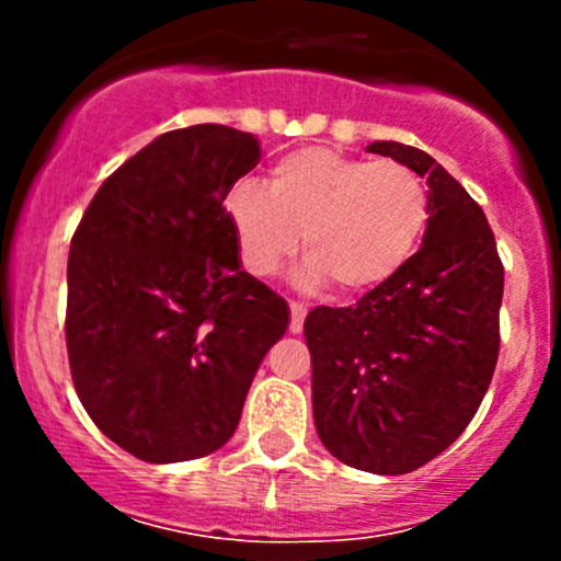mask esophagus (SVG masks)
I'll use <instances>...</instances> for the list:
<instances>
[{
	"label": "esophagus",
	"mask_w": 561,
	"mask_h": 561,
	"mask_svg": "<svg viewBox=\"0 0 561 561\" xmlns=\"http://www.w3.org/2000/svg\"><path fill=\"white\" fill-rule=\"evenodd\" d=\"M304 317H307V307H304V304L290 301V333L304 331Z\"/></svg>",
	"instance_id": "1"
}]
</instances>
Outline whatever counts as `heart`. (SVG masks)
Instances as JSON below:
<instances>
[{
	"label": "heart",
	"mask_w": 561,
	"mask_h": 561,
	"mask_svg": "<svg viewBox=\"0 0 561 561\" xmlns=\"http://www.w3.org/2000/svg\"><path fill=\"white\" fill-rule=\"evenodd\" d=\"M225 211L252 274H274L301 236L304 285L328 279L342 296H358L410 263L432 201L421 175L401 162L355 160L309 146L279 157L265 190L252 181L236 184Z\"/></svg>",
	"instance_id": "obj_1"
}]
</instances>
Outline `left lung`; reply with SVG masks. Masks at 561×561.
Here are the masks:
<instances>
[{
  "instance_id": "obj_1",
  "label": "left lung",
  "mask_w": 561,
  "mask_h": 561,
  "mask_svg": "<svg viewBox=\"0 0 561 561\" xmlns=\"http://www.w3.org/2000/svg\"><path fill=\"white\" fill-rule=\"evenodd\" d=\"M428 184L421 249L355 307H317L314 426L328 454L375 474H404L456 443L483 401L500 355L505 268L483 208L434 157L375 140Z\"/></svg>"
}]
</instances>
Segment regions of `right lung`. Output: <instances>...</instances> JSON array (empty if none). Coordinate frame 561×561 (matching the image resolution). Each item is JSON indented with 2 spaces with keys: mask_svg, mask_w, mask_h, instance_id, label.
Masks as SVG:
<instances>
[{
  "mask_svg": "<svg viewBox=\"0 0 561 561\" xmlns=\"http://www.w3.org/2000/svg\"><path fill=\"white\" fill-rule=\"evenodd\" d=\"M257 140L222 124L160 135L89 203L67 260V355L89 417L149 463L222 448L290 307L241 268L225 197Z\"/></svg>",
  "mask_w": 561,
  "mask_h": 561,
  "instance_id": "add662e5",
  "label": "right lung"
}]
</instances>
